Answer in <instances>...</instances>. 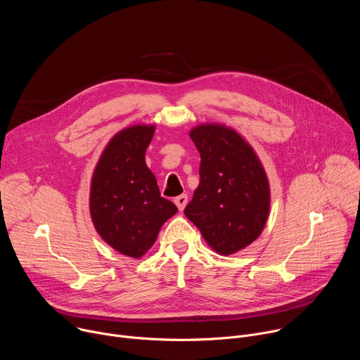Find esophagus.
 <instances>
[{
	"mask_svg": "<svg viewBox=\"0 0 360 360\" xmlns=\"http://www.w3.org/2000/svg\"><path fill=\"white\" fill-rule=\"evenodd\" d=\"M174 202H175V205L178 207V210L182 212V211L185 210V207H186V203H188V195H186V193H182V195L176 196Z\"/></svg>",
	"mask_w": 360,
	"mask_h": 360,
	"instance_id": "esophagus-1",
	"label": "esophagus"
}]
</instances>
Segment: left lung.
<instances>
[{"label": "left lung", "mask_w": 360, "mask_h": 360, "mask_svg": "<svg viewBox=\"0 0 360 360\" xmlns=\"http://www.w3.org/2000/svg\"><path fill=\"white\" fill-rule=\"evenodd\" d=\"M189 136L200 155V181L185 215L217 253L232 255L258 239L266 225V172L253 148L231 127L200 124Z\"/></svg>", "instance_id": "left-lung-1"}]
</instances>
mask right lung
Here are the masks:
<instances>
[{"mask_svg": "<svg viewBox=\"0 0 360 360\" xmlns=\"http://www.w3.org/2000/svg\"><path fill=\"white\" fill-rule=\"evenodd\" d=\"M155 125H131L115 134L91 179L89 214L98 235L117 252L139 259L155 243L161 226L178 212L162 198L145 162Z\"/></svg>", "mask_w": 360, "mask_h": 360, "instance_id": "obj_1", "label": "right lung"}]
</instances>
